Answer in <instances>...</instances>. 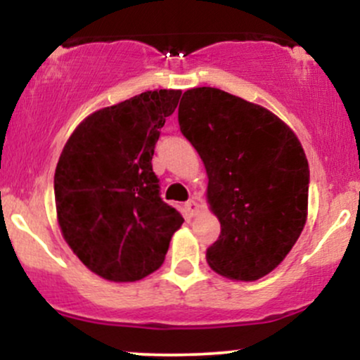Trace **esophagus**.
<instances>
[{"label":"esophagus","instance_id":"1","mask_svg":"<svg viewBox=\"0 0 360 360\" xmlns=\"http://www.w3.org/2000/svg\"><path fill=\"white\" fill-rule=\"evenodd\" d=\"M184 208H186V212L189 213V217H196V214L200 213V205H198V201H194V200H189L188 203L184 205Z\"/></svg>","mask_w":360,"mask_h":360}]
</instances>
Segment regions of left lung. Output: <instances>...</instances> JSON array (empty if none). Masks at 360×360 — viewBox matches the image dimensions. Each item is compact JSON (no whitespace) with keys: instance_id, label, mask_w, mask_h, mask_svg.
<instances>
[{"instance_id":"1","label":"left lung","mask_w":360,"mask_h":360,"mask_svg":"<svg viewBox=\"0 0 360 360\" xmlns=\"http://www.w3.org/2000/svg\"><path fill=\"white\" fill-rule=\"evenodd\" d=\"M177 118L203 160L206 201L221 225L206 262L232 281L264 278L286 259L308 218L301 142L272 111L208 86L184 91Z\"/></svg>"}]
</instances>
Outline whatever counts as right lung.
I'll return each mask as SVG.
<instances>
[{"label":"right lung","mask_w":360,"mask_h":360,"mask_svg":"<svg viewBox=\"0 0 360 360\" xmlns=\"http://www.w3.org/2000/svg\"><path fill=\"white\" fill-rule=\"evenodd\" d=\"M181 89H154L86 117L53 176L64 240L94 274L134 283L159 269L183 214L159 196L152 155Z\"/></svg>","instance_id":"obj_1"}]
</instances>
